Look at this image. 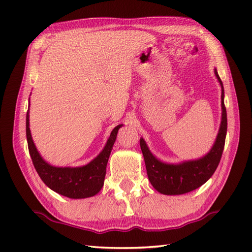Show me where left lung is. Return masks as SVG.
Segmentation results:
<instances>
[{
	"label": "left lung",
	"instance_id": "8db88e82",
	"mask_svg": "<svg viewBox=\"0 0 252 252\" xmlns=\"http://www.w3.org/2000/svg\"><path fill=\"white\" fill-rule=\"evenodd\" d=\"M215 74L221 85V123L217 138L205 156L197 159L184 160L178 163L164 162L158 159L148 148L143 137L140 145L145 160L147 175L154 189L163 195H183L203 185L215 173L222 157L227 131L226 109L224 106V88L217 69Z\"/></svg>",
	"mask_w": 252,
	"mask_h": 252
}]
</instances>
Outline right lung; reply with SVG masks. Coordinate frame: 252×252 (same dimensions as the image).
I'll return each instance as SVG.
<instances>
[{"label":"right lung","instance_id":"1","mask_svg":"<svg viewBox=\"0 0 252 252\" xmlns=\"http://www.w3.org/2000/svg\"><path fill=\"white\" fill-rule=\"evenodd\" d=\"M122 126H117L111 131L104 148L89 163L80 167H55L46 162L37 152L30 131L28 109L26 117L27 142L37 174L49 189L71 199H83L98 194L104 185L107 162L116 142L118 131Z\"/></svg>","mask_w":252,"mask_h":252}]
</instances>
